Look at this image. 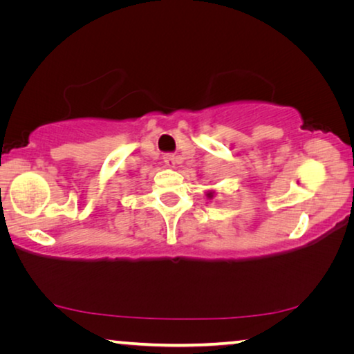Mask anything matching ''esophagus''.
Returning a JSON list of instances; mask_svg holds the SVG:
<instances>
[{"label": "esophagus", "mask_w": 354, "mask_h": 354, "mask_svg": "<svg viewBox=\"0 0 354 354\" xmlns=\"http://www.w3.org/2000/svg\"><path fill=\"white\" fill-rule=\"evenodd\" d=\"M164 162H165L167 167H171V169H173V167L178 164V158L175 154H165L164 156Z\"/></svg>", "instance_id": "obj_1"}]
</instances>
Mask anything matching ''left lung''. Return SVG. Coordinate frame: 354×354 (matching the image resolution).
I'll return each mask as SVG.
<instances>
[{
  "instance_id": "8db88e82",
  "label": "left lung",
  "mask_w": 354,
  "mask_h": 354,
  "mask_svg": "<svg viewBox=\"0 0 354 354\" xmlns=\"http://www.w3.org/2000/svg\"><path fill=\"white\" fill-rule=\"evenodd\" d=\"M206 196H207V198H212V196H214V192H212V190H211V192H207Z\"/></svg>"
}]
</instances>
